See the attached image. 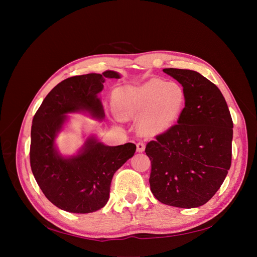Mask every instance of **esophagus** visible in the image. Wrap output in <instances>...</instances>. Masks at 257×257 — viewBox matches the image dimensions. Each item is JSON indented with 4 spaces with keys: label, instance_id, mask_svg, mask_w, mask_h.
<instances>
[{
    "label": "esophagus",
    "instance_id": "esophagus-1",
    "mask_svg": "<svg viewBox=\"0 0 257 257\" xmlns=\"http://www.w3.org/2000/svg\"><path fill=\"white\" fill-rule=\"evenodd\" d=\"M136 147H137V151L138 152H144L145 151V144L143 142H139L136 144Z\"/></svg>",
    "mask_w": 257,
    "mask_h": 257
}]
</instances>
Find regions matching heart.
Listing matches in <instances>:
<instances>
[{"label": "heart", "mask_w": 257, "mask_h": 257, "mask_svg": "<svg viewBox=\"0 0 257 257\" xmlns=\"http://www.w3.org/2000/svg\"><path fill=\"white\" fill-rule=\"evenodd\" d=\"M186 94L175 81L150 79L112 92V105L121 119L138 118L145 134H160L173 127L185 107Z\"/></svg>", "instance_id": "obj_1"}]
</instances>
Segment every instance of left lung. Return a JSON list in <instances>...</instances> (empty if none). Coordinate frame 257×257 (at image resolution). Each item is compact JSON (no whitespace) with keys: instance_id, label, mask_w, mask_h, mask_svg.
<instances>
[{"instance_id":"8db88e82","label":"left lung","mask_w":257,"mask_h":257,"mask_svg":"<svg viewBox=\"0 0 257 257\" xmlns=\"http://www.w3.org/2000/svg\"><path fill=\"white\" fill-rule=\"evenodd\" d=\"M182 84L180 119L146 146L150 189L161 203L179 208L205 205L221 188L231 164L232 120L214 83L190 69L164 68Z\"/></svg>"}]
</instances>
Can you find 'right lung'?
I'll return each mask as SVG.
<instances>
[{
    "mask_svg": "<svg viewBox=\"0 0 257 257\" xmlns=\"http://www.w3.org/2000/svg\"><path fill=\"white\" fill-rule=\"evenodd\" d=\"M118 78L120 75L113 71L67 78L48 93L34 115L31 169L45 196L64 211L90 213L103 208L109 199L114 173L136 151L132 143L110 147L90 137L78 154L63 158L54 145L66 113L88 111L96 119L104 118L97 95L106 79Z\"/></svg>",
    "mask_w": 257,
    "mask_h": 257,
    "instance_id": "add662e5",
    "label": "right lung"
}]
</instances>
